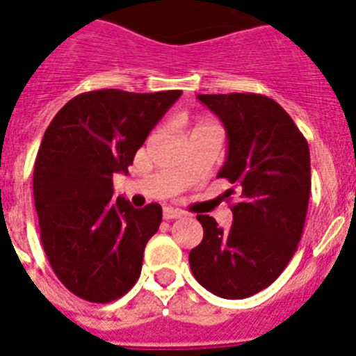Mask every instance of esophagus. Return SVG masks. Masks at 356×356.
Instances as JSON below:
<instances>
[{"label": "esophagus", "mask_w": 356, "mask_h": 356, "mask_svg": "<svg viewBox=\"0 0 356 356\" xmlns=\"http://www.w3.org/2000/svg\"><path fill=\"white\" fill-rule=\"evenodd\" d=\"M182 215H184V213L179 211V209H174V208H165V211H163V218H165V220H174V218H181Z\"/></svg>", "instance_id": "obj_1"}]
</instances>
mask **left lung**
<instances>
[{"label":"left lung","mask_w":356,"mask_h":356,"mask_svg":"<svg viewBox=\"0 0 356 356\" xmlns=\"http://www.w3.org/2000/svg\"><path fill=\"white\" fill-rule=\"evenodd\" d=\"M220 118L227 157L216 177L234 186L233 224L197 215L202 242L190 251L195 280L224 299L251 298L285 270L298 251L310 199V148L277 102L254 92L199 95Z\"/></svg>","instance_id":"1"}]
</instances>
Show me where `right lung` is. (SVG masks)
Segmentation results:
<instances>
[{"label":"right lung","instance_id":"obj_1","mask_svg":"<svg viewBox=\"0 0 356 356\" xmlns=\"http://www.w3.org/2000/svg\"><path fill=\"white\" fill-rule=\"evenodd\" d=\"M181 95L82 92L46 129L33 168L41 242L55 276L86 301H114L140 277L163 209L156 202L136 209L123 197L114 202L113 175L129 174L138 148Z\"/></svg>","mask_w":356,"mask_h":356}]
</instances>
